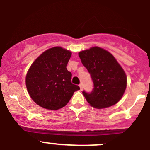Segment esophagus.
Here are the masks:
<instances>
[{"mask_svg": "<svg viewBox=\"0 0 150 150\" xmlns=\"http://www.w3.org/2000/svg\"><path fill=\"white\" fill-rule=\"evenodd\" d=\"M80 90H82V89H83V85H82V84H80Z\"/></svg>", "mask_w": 150, "mask_h": 150, "instance_id": "1", "label": "esophagus"}]
</instances>
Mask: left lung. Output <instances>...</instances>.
Instances as JSON below:
<instances>
[{"label": "left lung", "instance_id": "left-lung-1", "mask_svg": "<svg viewBox=\"0 0 150 150\" xmlns=\"http://www.w3.org/2000/svg\"><path fill=\"white\" fill-rule=\"evenodd\" d=\"M78 55L90 74L94 85L91 92H82L87 102L97 108L116 104L124 94L127 78L115 58L97 46L81 51Z\"/></svg>", "mask_w": 150, "mask_h": 150}]
</instances>
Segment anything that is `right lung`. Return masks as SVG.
Returning <instances> with one entry per match:
<instances>
[{
    "label": "right lung",
    "mask_w": 150,
    "mask_h": 150,
    "mask_svg": "<svg viewBox=\"0 0 150 150\" xmlns=\"http://www.w3.org/2000/svg\"><path fill=\"white\" fill-rule=\"evenodd\" d=\"M70 56V51L56 46L44 51L31 65L26 86L32 100L39 106L59 109L80 89L71 82L72 74L66 68Z\"/></svg>",
    "instance_id": "1"
}]
</instances>
